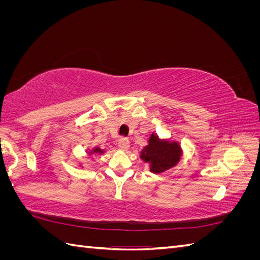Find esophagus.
<instances>
[{
    "instance_id": "esophagus-1",
    "label": "esophagus",
    "mask_w": 260,
    "mask_h": 260,
    "mask_svg": "<svg viewBox=\"0 0 260 260\" xmlns=\"http://www.w3.org/2000/svg\"><path fill=\"white\" fill-rule=\"evenodd\" d=\"M118 146H119V148L122 149V151H127L130 146V141L127 138H121L118 141Z\"/></svg>"
}]
</instances>
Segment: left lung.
<instances>
[{"mask_svg": "<svg viewBox=\"0 0 260 260\" xmlns=\"http://www.w3.org/2000/svg\"><path fill=\"white\" fill-rule=\"evenodd\" d=\"M180 148L177 143L160 142L156 136H152L149 139L148 145L143 149L141 157L149 161L152 165L151 171L159 174L165 170L171 168L179 161Z\"/></svg>", "mask_w": 260, "mask_h": 260, "instance_id": "obj_1", "label": "left lung"}]
</instances>
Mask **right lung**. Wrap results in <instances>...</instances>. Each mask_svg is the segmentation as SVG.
Returning a JSON list of instances; mask_svg holds the SVG:
<instances>
[{
    "label": "right lung",
    "mask_w": 260,
    "mask_h": 260,
    "mask_svg": "<svg viewBox=\"0 0 260 260\" xmlns=\"http://www.w3.org/2000/svg\"><path fill=\"white\" fill-rule=\"evenodd\" d=\"M95 152H100V153H102V151H101L100 148H95V149H94V153H95Z\"/></svg>",
    "instance_id": "right-lung-1"
}]
</instances>
